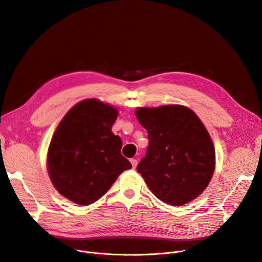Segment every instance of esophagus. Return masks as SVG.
I'll return each instance as SVG.
<instances>
[{
  "instance_id": "obj_1",
  "label": "esophagus",
  "mask_w": 262,
  "mask_h": 262,
  "mask_svg": "<svg viewBox=\"0 0 262 262\" xmlns=\"http://www.w3.org/2000/svg\"><path fill=\"white\" fill-rule=\"evenodd\" d=\"M130 163H132V165H133V168L135 169L136 166H137V164H138V161H137L136 159H130Z\"/></svg>"
}]
</instances>
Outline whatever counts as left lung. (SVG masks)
<instances>
[{
  "label": "left lung",
  "mask_w": 262,
  "mask_h": 262,
  "mask_svg": "<svg viewBox=\"0 0 262 262\" xmlns=\"http://www.w3.org/2000/svg\"><path fill=\"white\" fill-rule=\"evenodd\" d=\"M149 144L137 166L151 193L170 205L197 198L215 170V147L198 116L182 105L139 107Z\"/></svg>",
  "instance_id": "obj_1"
}]
</instances>
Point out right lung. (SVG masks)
<instances>
[{
  "mask_svg": "<svg viewBox=\"0 0 262 262\" xmlns=\"http://www.w3.org/2000/svg\"><path fill=\"white\" fill-rule=\"evenodd\" d=\"M118 111L97 99L79 102L58 125L47 154L50 180L59 193L89 205L111 188L120 173L132 168L121 155L122 141L112 126Z\"/></svg>",
  "mask_w": 262,
  "mask_h": 262,
  "instance_id": "add662e5",
  "label": "right lung"
}]
</instances>
